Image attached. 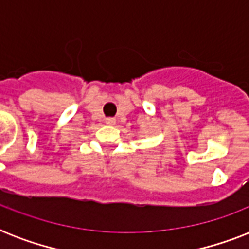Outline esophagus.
<instances>
[{
	"instance_id": "1",
	"label": "esophagus",
	"mask_w": 249,
	"mask_h": 249,
	"mask_svg": "<svg viewBox=\"0 0 249 249\" xmlns=\"http://www.w3.org/2000/svg\"><path fill=\"white\" fill-rule=\"evenodd\" d=\"M116 123V120L115 119H106V124L107 125H113Z\"/></svg>"
}]
</instances>
